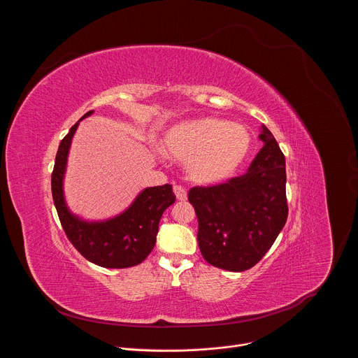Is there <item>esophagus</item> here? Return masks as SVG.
Instances as JSON below:
<instances>
[{
	"instance_id": "esophagus-1",
	"label": "esophagus",
	"mask_w": 358,
	"mask_h": 358,
	"mask_svg": "<svg viewBox=\"0 0 358 358\" xmlns=\"http://www.w3.org/2000/svg\"><path fill=\"white\" fill-rule=\"evenodd\" d=\"M174 194L177 196L178 201H187V191L184 187H180V185H176L174 187Z\"/></svg>"
}]
</instances>
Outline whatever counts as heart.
Listing matches in <instances>:
<instances>
[{"instance_id":"1","label":"heart","mask_w":358,"mask_h":358,"mask_svg":"<svg viewBox=\"0 0 358 358\" xmlns=\"http://www.w3.org/2000/svg\"><path fill=\"white\" fill-rule=\"evenodd\" d=\"M252 137L239 123L203 116L171 126L163 134L160 152L184 163L187 177L199 185L229 180L249 156Z\"/></svg>"}]
</instances>
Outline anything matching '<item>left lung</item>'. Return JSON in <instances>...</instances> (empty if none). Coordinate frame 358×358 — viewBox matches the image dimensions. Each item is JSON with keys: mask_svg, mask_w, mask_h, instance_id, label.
<instances>
[{"mask_svg": "<svg viewBox=\"0 0 358 358\" xmlns=\"http://www.w3.org/2000/svg\"><path fill=\"white\" fill-rule=\"evenodd\" d=\"M259 138L264 147L243 176L188 192L203 259L229 272L257 265L287 220L285 156L265 124Z\"/></svg>", "mask_w": 358, "mask_h": 358, "instance_id": "obj_1", "label": "left lung"}]
</instances>
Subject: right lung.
I'll use <instances>...</instances> for the list:
<instances>
[{
  "mask_svg": "<svg viewBox=\"0 0 358 358\" xmlns=\"http://www.w3.org/2000/svg\"><path fill=\"white\" fill-rule=\"evenodd\" d=\"M92 113L93 110L79 119L59 144L52 173L55 207L66 236L89 262L109 269L136 266L155 248L159 222L163 213L174 203L176 195L170 184L148 187L138 192L123 213L112 218L89 221L73 214L64 191L68 156L79 123Z\"/></svg>",
  "mask_w": 358,
  "mask_h": 358,
  "instance_id": "1",
  "label": "right lung"
}]
</instances>
